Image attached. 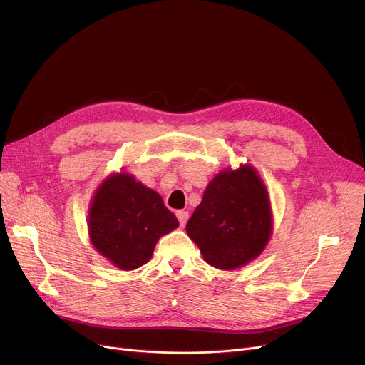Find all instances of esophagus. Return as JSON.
Masks as SVG:
<instances>
[{"label": "esophagus", "mask_w": 365, "mask_h": 365, "mask_svg": "<svg viewBox=\"0 0 365 365\" xmlns=\"http://www.w3.org/2000/svg\"><path fill=\"white\" fill-rule=\"evenodd\" d=\"M176 216H178L179 223H180L182 226L186 225V222H187V219H189V213L186 212V210H179V212H176Z\"/></svg>", "instance_id": "1"}]
</instances>
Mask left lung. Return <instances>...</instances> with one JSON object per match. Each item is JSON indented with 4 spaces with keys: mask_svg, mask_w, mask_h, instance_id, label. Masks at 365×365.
Listing matches in <instances>:
<instances>
[{
    "mask_svg": "<svg viewBox=\"0 0 365 365\" xmlns=\"http://www.w3.org/2000/svg\"><path fill=\"white\" fill-rule=\"evenodd\" d=\"M186 232L217 269H237L264 250L272 234L267 190L252 165L226 168L208 183Z\"/></svg>",
    "mask_w": 365,
    "mask_h": 365,
    "instance_id": "obj_1",
    "label": "left lung"
}]
</instances>
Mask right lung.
<instances>
[{
    "label": "right lung",
    "mask_w": 365,
    "mask_h": 365,
    "mask_svg": "<svg viewBox=\"0 0 365 365\" xmlns=\"http://www.w3.org/2000/svg\"><path fill=\"white\" fill-rule=\"evenodd\" d=\"M179 226L153 189L128 173H113L96 190L88 210L93 247L123 271L138 269L152 257L158 240Z\"/></svg>",
    "instance_id": "1"
}]
</instances>
